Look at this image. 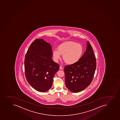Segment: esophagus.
<instances>
[{"label":"esophagus","instance_id":"34e87169","mask_svg":"<svg viewBox=\"0 0 120 120\" xmlns=\"http://www.w3.org/2000/svg\"><path fill=\"white\" fill-rule=\"evenodd\" d=\"M60 70H63V68L61 66H60Z\"/></svg>","mask_w":120,"mask_h":120}]
</instances>
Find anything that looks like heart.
Listing matches in <instances>:
<instances>
[{
  "label": "heart",
  "instance_id": "obj_1",
  "mask_svg": "<svg viewBox=\"0 0 120 120\" xmlns=\"http://www.w3.org/2000/svg\"><path fill=\"white\" fill-rule=\"evenodd\" d=\"M83 49L82 45L74 41H67L60 44L57 49L53 50L54 58L58 61L63 55V59L67 64H72L80 59L83 53Z\"/></svg>",
  "mask_w": 120,
  "mask_h": 120
}]
</instances>
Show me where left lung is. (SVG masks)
<instances>
[{
    "label": "left lung",
    "mask_w": 120,
    "mask_h": 120,
    "mask_svg": "<svg viewBox=\"0 0 120 120\" xmlns=\"http://www.w3.org/2000/svg\"><path fill=\"white\" fill-rule=\"evenodd\" d=\"M96 67L93 48L87 41L86 51L79 61L64 68L67 88L73 93H79L87 88L93 80Z\"/></svg>",
    "instance_id": "8db88e82"
}]
</instances>
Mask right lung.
Here are the masks:
<instances>
[{"mask_svg": "<svg viewBox=\"0 0 120 120\" xmlns=\"http://www.w3.org/2000/svg\"><path fill=\"white\" fill-rule=\"evenodd\" d=\"M50 43L42 39H37L29 48L24 60L26 80L34 89L45 92L50 89L53 79L60 65L52 59Z\"/></svg>", "mask_w": 120, "mask_h": 120, "instance_id": "obj_1", "label": "right lung"}]
</instances>
